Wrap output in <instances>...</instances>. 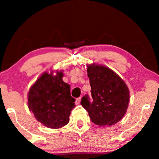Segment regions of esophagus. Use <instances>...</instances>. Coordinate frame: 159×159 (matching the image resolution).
Listing matches in <instances>:
<instances>
[{"instance_id": "1", "label": "esophagus", "mask_w": 159, "mask_h": 159, "mask_svg": "<svg viewBox=\"0 0 159 159\" xmlns=\"http://www.w3.org/2000/svg\"><path fill=\"white\" fill-rule=\"evenodd\" d=\"M81 98H76V100H75V104H79L80 102H81Z\"/></svg>"}]
</instances>
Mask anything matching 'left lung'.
Segmentation results:
<instances>
[{"label": "left lung", "mask_w": 159, "mask_h": 159, "mask_svg": "<svg viewBox=\"0 0 159 159\" xmlns=\"http://www.w3.org/2000/svg\"><path fill=\"white\" fill-rule=\"evenodd\" d=\"M93 102L86 95L81 104L93 123L99 127L113 125L124 117L129 101V91L125 82L107 66L87 65Z\"/></svg>", "instance_id": "obj_1"}]
</instances>
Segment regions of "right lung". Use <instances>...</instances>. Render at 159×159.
I'll return each instance as SVG.
<instances>
[{"label": "right lung", "mask_w": 159, "mask_h": 159, "mask_svg": "<svg viewBox=\"0 0 159 159\" xmlns=\"http://www.w3.org/2000/svg\"><path fill=\"white\" fill-rule=\"evenodd\" d=\"M53 75L45 72L28 93V107L38 121L51 129L66 125L75 99L70 95V86L63 81V71Z\"/></svg>", "instance_id": "1"}]
</instances>
